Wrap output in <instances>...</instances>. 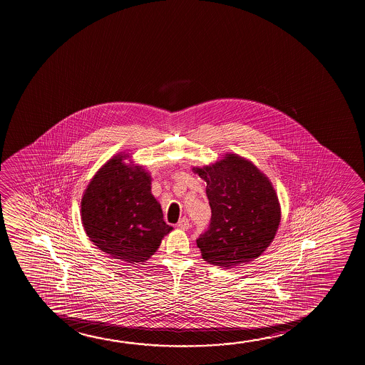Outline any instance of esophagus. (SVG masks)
<instances>
[{"label": "esophagus", "mask_w": 365, "mask_h": 365, "mask_svg": "<svg viewBox=\"0 0 365 365\" xmlns=\"http://www.w3.org/2000/svg\"><path fill=\"white\" fill-rule=\"evenodd\" d=\"M177 227L180 228V230H190V222L188 218H185V217H183V218H180V222H178V225H177Z\"/></svg>", "instance_id": "esophagus-1"}]
</instances>
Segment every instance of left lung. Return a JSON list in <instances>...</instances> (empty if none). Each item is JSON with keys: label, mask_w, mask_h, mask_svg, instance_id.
<instances>
[{"label": "left lung", "mask_w": 365, "mask_h": 365, "mask_svg": "<svg viewBox=\"0 0 365 365\" xmlns=\"http://www.w3.org/2000/svg\"><path fill=\"white\" fill-rule=\"evenodd\" d=\"M193 170L207 182L212 210L210 227L197 240L203 259L230 268L258 258L280 222L279 200L268 177L235 153Z\"/></svg>", "instance_id": "obj_1"}]
</instances>
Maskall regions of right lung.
I'll list each match as a JSON object with an SVG mask.
<instances>
[{"instance_id":"right-lung-1","label":"right lung","mask_w":365,"mask_h":365,"mask_svg":"<svg viewBox=\"0 0 365 365\" xmlns=\"http://www.w3.org/2000/svg\"><path fill=\"white\" fill-rule=\"evenodd\" d=\"M117 155L93 175L81 200V218L91 242L112 258L140 263L158 250L173 230L150 193V175L142 165Z\"/></svg>"}]
</instances>
